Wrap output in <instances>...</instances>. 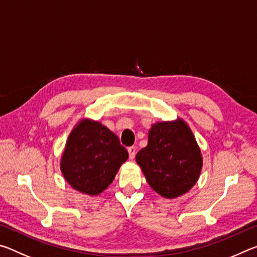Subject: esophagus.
Wrapping results in <instances>:
<instances>
[{"label":"esophagus","instance_id":"1","mask_svg":"<svg viewBox=\"0 0 257 257\" xmlns=\"http://www.w3.org/2000/svg\"><path fill=\"white\" fill-rule=\"evenodd\" d=\"M128 153H129V158L133 160L135 158V155H136V147L135 146L128 147Z\"/></svg>","mask_w":257,"mask_h":257}]
</instances>
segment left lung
<instances>
[{
    "instance_id": "left-lung-1",
    "label": "left lung",
    "mask_w": 257,
    "mask_h": 257,
    "mask_svg": "<svg viewBox=\"0 0 257 257\" xmlns=\"http://www.w3.org/2000/svg\"><path fill=\"white\" fill-rule=\"evenodd\" d=\"M149 185L165 198H176L193 187L202 170V155L185 121L158 122L149 144L136 155Z\"/></svg>"
}]
</instances>
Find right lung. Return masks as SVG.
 <instances>
[{"mask_svg":"<svg viewBox=\"0 0 257 257\" xmlns=\"http://www.w3.org/2000/svg\"><path fill=\"white\" fill-rule=\"evenodd\" d=\"M127 159L114 134L96 121L84 120L69 135L61 171L76 190L94 196L111 184Z\"/></svg>","mask_w":257,"mask_h":257,"instance_id":"1","label":"right lung"}]
</instances>
